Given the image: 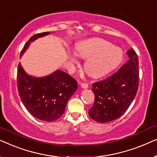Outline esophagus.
Returning a JSON list of instances; mask_svg holds the SVG:
<instances>
[{
    "instance_id": "obj_1",
    "label": "esophagus",
    "mask_w": 157,
    "mask_h": 157,
    "mask_svg": "<svg viewBox=\"0 0 157 157\" xmlns=\"http://www.w3.org/2000/svg\"><path fill=\"white\" fill-rule=\"evenodd\" d=\"M80 86L81 88H83V89H88V88H89V85L85 83H80Z\"/></svg>"
}]
</instances>
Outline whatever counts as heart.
<instances>
[{"instance_id":"b5f03b06","label":"heart","mask_w":157,"mask_h":157,"mask_svg":"<svg viewBox=\"0 0 157 157\" xmlns=\"http://www.w3.org/2000/svg\"><path fill=\"white\" fill-rule=\"evenodd\" d=\"M76 53H68L71 66L78 63V56L87 59L84 63L86 73L92 77L108 74L121 63L123 53L120 48L101 38H92L77 44Z\"/></svg>"}]
</instances>
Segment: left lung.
<instances>
[{"instance_id": "8db88e82", "label": "left lung", "mask_w": 157, "mask_h": 157, "mask_svg": "<svg viewBox=\"0 0 157 157\" xmlns=\"http://www.w3.org/2000/svg\"><path fill=\"white\" fill-rule=\"evenodd\" d=\"M128 61L121 68L104 80L92 84L95 96L89 117L99 123L117 119L132 104L139 87V60L131 48L126 52Z\"/></svg>"}]
</instances>
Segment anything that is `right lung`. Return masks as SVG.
Segmentation results:
<instances>
[{
  "label": "right lung",
  "instance_id": "1",
  "mask_svg": "<svg viewBox=\"0 0 157 157\" xmlns=\"http://www.w3.org/2000/svg\"><path fill=\"white\" fill-rule=\"evenodd\" d=\"M50 32L35 34L30 38L21 51L24 53L31 43ZM18 94L23 105L36 119L53 121L64 113L68 101L77 90V81L66 73L57 70L44 77H34L28 74L21 63L17 72Z\"/></svg>",
  "mask_w": 157,
  "mask_h": 157
}]
</instances>
